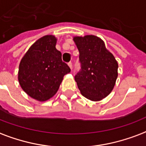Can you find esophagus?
Here are the masks:
<instances>
[{
	"mask_svg": "<svg viewBox=\"0 0 146 146\" xmlns=\"http://www.w3.org/2000/svg\"><path fill=\"white\" fill-rule=\"evenodd\" d=\"M68 66H69V67L70 68L71 70H72V68H73V65H72V63H71V62H70V63H69Z\"/></svg>",
	"mask_w": 146,
	"mask_h": 146,
	"instance_id": "1",
	"label": "esophagus"
}]
</instances>
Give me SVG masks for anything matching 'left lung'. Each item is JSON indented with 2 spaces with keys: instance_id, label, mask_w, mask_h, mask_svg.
<instances>
[{
  "instance_id": "left-lung-1",
  "label": "left lung",
  "mask_w": 146,
  "mask_h": 146,
  "mask_svg": "<svg viewBox=\"0 0 146 146\" xmlns=\"http://www.w3.org/2000/svg\"><path fill=\"white\" fill-rule=\"evenodd\" d=\"M80 53L82 70L75 76L80 93L98 102L113 91L118 76V63L104 41L94 35L73 36Z\"/></svg>"
}]
</instances>
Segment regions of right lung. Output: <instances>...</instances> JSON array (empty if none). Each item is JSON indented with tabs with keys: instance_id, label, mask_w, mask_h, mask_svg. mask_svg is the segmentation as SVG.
Wrapping results in <instances>:
<instances>
[{
	"instance_id": "obj_1",
	"label": "right lung",
	"mask_w": 146,
	"mask_h": 146,
	"mask_svg": "<svg viewBox=\"0 0 146 146\" xmlns=\"http://www.w3.org/2000/svg\"><path fill=\"white\" fill-rule=\"evenodd\" d=\"M56 41L53 35L42 36L31 45L19 64L17 78L21 87L29 96L40 102L53 97L63 76L70 72L56 48Z\"/></svg>"
}]
</instances>
